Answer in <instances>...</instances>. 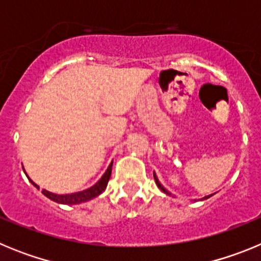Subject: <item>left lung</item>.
Listing matches in <instances>:
<instances>
[{
  "label": "left lung",
  "instance_id": "obj_1",
  "mask_svg": "<svg viewBox=\"0 0 261 261\" xmlns=\"http://www.w3.org/2000/svg\"><path fill=\"white\" fill-rule=\"evenodd\" d=\"M154 180H155V183H156V186H158V188H159V190H162V191H163V192H165V193H167V195H170V196H171V193L168 192V191H167V190H166L165 187H163V186H162V184L159 183V180H158V177H156L155 172H154ZM211 196H212V195H208V196H205V197H202V199H201V200H206V199H209V197H211Z\"/></svg>",
  "mask_w": 261,
  "mask_h": 261
}]
</instances>
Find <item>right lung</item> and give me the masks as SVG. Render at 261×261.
I'll return each instance as SVG.
<instances>
[{
    "mask_svg": "<svg viewBox=\"0 0 261 261\" xmlns=\"http://www.w3.org/2000/svg\"><path fill=\"white\" fill-rule=\"evenodd\" d=\"M112 163L114 162H111V165L108 166L107 171L103 174V176L100 177V179H99L93 187H90V188H87V190L81 191V192H75V193H66V195H57V193H52L47 190H43L41 191V193H43L44 196H47L48 199H50L52 201L59 202V204L74 205V204H81V202L89 201V200L94 199V197L100 195V193L107 188L108 180H110V177H111V171H112ZM29 180L39 190L38 184L34 183L30 177H29Z\"/></svg>",
    "mask_w": 261,
    "mask_h": 261,
    "instance_id": "right-lung-1",
    "label": "right lung"
}]
</instances>
